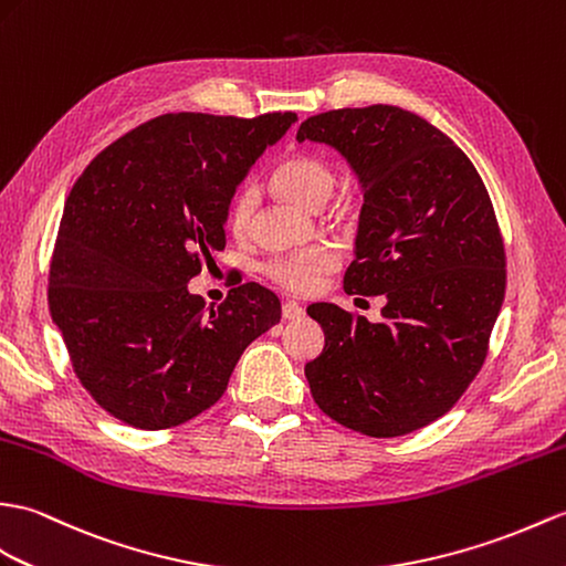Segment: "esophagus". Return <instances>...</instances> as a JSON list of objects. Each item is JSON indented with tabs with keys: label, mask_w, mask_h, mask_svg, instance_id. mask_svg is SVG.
I'll return each instance as SVG.
<instances>
[{
	"label": "esophagus",
	"mask_w": 566,
	"mask_h": 566,
	"mask_svg": "<svg viewBox=\"0 0 566 566\" xmlns=\"http://www.w3.org/2000/svg\"><path fill=\"white\" fill-rule=\"evenodd\" d=\"M306 315V311L301 308L296 301H286V304H282V318L284 321H298V318H304Z\"/></svg>",
	"instance_id": "obj_1"
}]
</instances>
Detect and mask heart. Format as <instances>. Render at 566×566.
Returning a JSON list of instances; mask_svg holds the SVG:
<instances>
[{
	"label": "heart",
	"instance_id": "1",
	"mask_svg": "<svg viewBox=\"0 0 566 566\" xmlns=\"http://www.w3.org/2000/svg\"><path fill=\"white\" fill-rule=\"evenodd\" d=\"M272 188L277 190L284 200L294 202L304 209H321L335 190L337 176L333 166L323 161L321 156L296 151L289 154L274 166L270 176ZM258 207V195L253 188H241L229 202V229L235 235H243L251 229V221ZM339 255L333 245H313L306 251H298L284 258H274L268 262V277L289 294L306 296L318 289L323 274L337 268Z\"/></svg>",
	"mask_w": 566,
	"mask_h": 566
}]
</instances>
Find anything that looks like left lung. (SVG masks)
<instances>
[{
	"label": "left lung",
	"instance_id": "left-lung-1",
	"mask_svg": "<svg viewBox=\"0 0 566 566\" xmlns=\"http://www.w3.org/2000/svg\"><path fill=\"white\" fill-rule=\"evenodd\" d=\"M296 139L331 144L357 174L364 205L345 292L386 296L380 323L308 306L325 333L321 357L306 364L311 396L366 437L422 429L482 369L504 301L490 192L453 139L398 105L313 115Z\"/></svg>",
	"mask_w": 566,
	"mask_h": 566
}]
</instances>
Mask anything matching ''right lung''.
Segmentation results:
<instances>
[{
    "label": "right lung",
    "instance_id": "add662e5",
    "mask_svg": "<svg viewBox=\"0 0 566 566\" xmlns=\"http://www.w3.org/2000/svg\"><path fill=\"white\" fill-rule=\"evenodd\" d=\"M296 113H166L105 147L64 202L48 304L76 378L135 429H168L212 407L280 298L255 282L217 308L188 292L227 245L229 202Z\"/></svg>",
    "mask_w": 566,
    "mask_h": 566
}]
</instances>
